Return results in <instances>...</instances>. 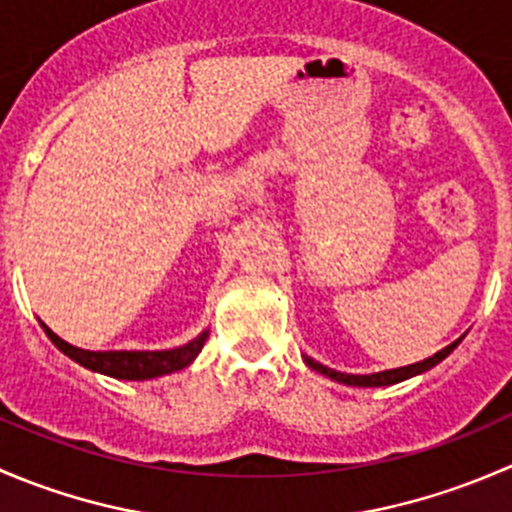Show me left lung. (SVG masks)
<instances>
[{"mask_svg": "<svg viewBox=\"0 0 512 512\" xmlns=\"http://www.w3.org/2000/svg\"><path fill=\"white\" fill-rule=\"evenodd\" d=\"M458 342H461V339H458ZM458 342L448 344L446 349H441V352L428 356V359L418 361V364H409V366H401V369H389V371H379V374H364V376L342 374V371H334V369H329V366L317 364V361H312V359H304V361H307V364L312 366L314 371H319V374L329 376V379H334V381H342V384H349V386H389V384H399V381L409 379V376H416V374H421V371H428L431 366H436L438 361L446 359V356L458 347Z\"/></svg>", "mask_w": 512, "mask_h": 512, "instance_id": "obj_1", "label": "left lung"}]
</instances>
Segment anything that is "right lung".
Here are the masks:
<instances>
[{
    "instance_id": "right-lung-1",
    "label": "right lung",
    "mask_w": 512,
    "mask_h": 512,
    "mask_svg": "<svg viewBox=\"0 0 512 512\" xmlns=\"http://www.w3.org/2000/svg\"><path fill=\"white\" fill-rule=\"evenodd\" d=\"M41 327H44L46 337H49L61 352L71 356L74 361H79L81 366H86V369L91 371H101V374L113 376V379L131 381L153 379V376L173 374V371L185 369V366L198 356L205 339H208V332H203L198 339L185 344V347L168 349V352H86V349L71 347L69 342L56 337L44 322H41Z\"/></svg>"
}]
</instances>
